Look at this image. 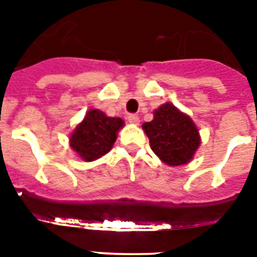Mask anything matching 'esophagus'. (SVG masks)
Returning <instances> with one entry per match:
<instances>
[{
    "mask_svg": "<svg viewBox=\"0 0 257 257\" xmlns=\"http://www.w3.org/2000/svg\"><path fill=\"white\" fill-rule=\"evenodd\" d=\"M128 121L132 125H139V122H140V118H139V116H137V114H129Z\"/></svg>",
    "mask_w": 257,
    "mask_h": 257,
    "instance_id": "1",
    "label": "esophagus"
}]
</instances>
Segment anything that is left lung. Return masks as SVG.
Here are the masks:
<instances>
[{
	"label": "left lung",
	"instance_id": "8db88e82",
	"mask_svg": "<svg viewBox=\"0 0 257 257\" xmlns=\"http://www.w3.org/2000/svg\"><path fill=\"white\" fill-rule=\"evenodd\" d=\"M151 149L169 167L191 163L197 152L201 137L195 121L172 102L153 110V120L143 124Z\"/></svg>",
	"mask_w": 257,
	"mask_h": 257
}]
</instances>
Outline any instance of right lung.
I'll use <instances>...</instances> for the list:
<instances>
[{
  "label": "right lung",
  "mask_w": 257,
  "mask_h": 257,
  "mask_svg": "<svg viewBox=\"0 0 257 257\" xmlns=\"http://www.w3.org/2000/svg\"><path fill=\"white\" fill-rule=\"evenodd\" d=\"M124 125L120 117H109L98 109H89L70 133V148L86 163L97 160L113 148L118 131Z\"/></svg>",
  "instance_id": "add662e5"
}]
</instances>
